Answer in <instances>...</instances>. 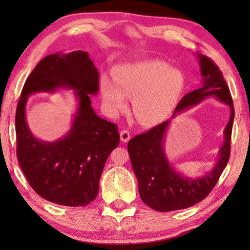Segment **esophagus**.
Here are the masks:
<instances>
[{
	"mask_svg": "<svg viewBox=\"0 0 250 250\" xmlns=\"http://www.w3.org/2000/svg\"><path fill=\"white\" fill-rule=\"evenodd\" d=\"M130 139H131V135H130V133H129V131L122 130V131L120 132V140H121V142L128 143V142L130 141Z\"/></svg>",
	"mask_w": 250,
	"mask_h": 250,
	"instance_id": "obj_1",
	"label": "esophagus"
}]
</instances>
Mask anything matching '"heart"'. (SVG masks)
Segmentation results:
<instances>
[{"mask_svg":"<svg viewBox=\"0 0 250 250\" xmlns=\"http://www.w3.org/2000/svg\"><path fill=\"white\" fill-rule=\"evenodd\" d=\"M186 86L184 74L161 60L124 63L116 68L114 79L100 81L103 103L110 114L125 110L126 98H133V111L141 125L161 124L176 107Z\"/></svg>","mask_w":250,"mask_h":250,"instance_id":"b5f03b06","label":"heart"}]
</instances>
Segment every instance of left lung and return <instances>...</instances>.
I'll return each instance as SVG.
<instances>
[{"instance_id": "left-lung-1", "label": "left lung", "mask_w": 250, "mask_h": 250, "mask_svg": "<svg viewBox=\"0 0 250 250\" xmlns=\"http://www.w3.org/2000/svg\"><path fill=\"white\" fill-rule=\"evenodd\" d=\"M200 64L202 84L186 94L172 116L192 108L204 100L215 98L230 107V119L224 131V145L213 168L205 175L186 176L169 163L166 153V135L172 120L162 122L146 133L129 141L128 151L143 202L158 211H172L199 203L204 200L218 182L230 158V142L234 108L230 90L221 71L209 58L196 54Z\"/></svg>"}]
</instances>
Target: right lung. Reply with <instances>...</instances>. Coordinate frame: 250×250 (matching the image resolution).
I'll list each match as a JSON object with an SVG mask.
<instances>
[{
	"mask_svg": "<svg viewBox=\"0 0 250 250\" xmlns=\"http://www.w3.org/2000/svg\"><path fill=\"white\" fill-rule=\"evenodd\" d=\"M73 89L78 101L71 129L61 139L47 142L31 133L25 116L31 94ZM99 91V72L87 51L57 52L45 57L30 74L16 111L17 158L35 192L64 206H84L99 193L105 162L119 145L117 126L99 117L90 95Z\"/></svg>",
	"mask_w": 250,
	"mask_h": 250,
	"instance_id": "obj_1",
	"label": "right lung"
}]
</instances>
